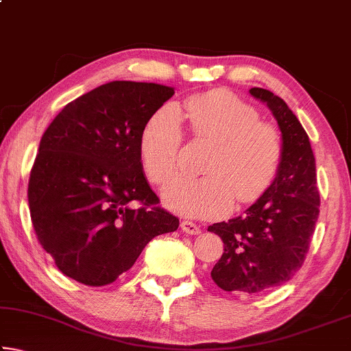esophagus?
Returning a JSON list of instances; mask_svg holds the SVG:
<instances>
[{
  "label": "esophagus",
  "mask_w": 351,
  "mask_h": 351,
  "mask_svg": "<svg viewBox=\"0 0 351 351\" xmlns=\"http://www.w3.org/2000/svg\"><path fill=\"white\" fill-rule=\"evenodd\" d=\"M181 229L184 230L186 234H190V235H197L201 232L199 226L195 224L193 221H189V219H186V221L181 223Z\"/></svg>",
  "instance_id": "esophagus-1"
}]
</instances>
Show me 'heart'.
<instances>
[{
	"label": "heart",
	"instance_id": "heart-1",
	"mask_svg": "<svg viewBox=\"0 0 351 351\" xmlns=\"http://www.w3.org/2000/svg\"><path fill=\"white\" fill-rule=\"evenodd\" d=\"M181 119L198 142H209L203 176L175 178L164 189L170 209L189 217H218L234 199L257 201L274 181L283 159V136L274 123L226 90L195 94L176 111L165 106L148 119L139 134V154L152 182L162 186L178 169L184 144Z\"/></svg>",
	"mask_w": 351,
	"mask_h": 351
}]
</instances>
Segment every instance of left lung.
<instances>
[{"label":"left lung","mask_w":351,"mask_h":351,"mask_svg":"<svg viewBox=\"0 0 351 351\" xmlns=\"http://www.w3.org/2000/svg\"><path fill=\"white\" fill-rule=\"evenodd\" d=\"M249 93L268 104L283 136L274 182L243 215L209 226L224 251L210 272L224 291L261 293L287 283L304 265L319 217L316 161L308 134L283 100L263 88Z\"/></svg>","instance_id":"left-lung-1"}]
</instances>
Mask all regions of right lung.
Masks as SVG:
<instances>
[{
  "label": "right lung",
  "mask_w": 351,
  "mask_h": 351,
  "mask_svg": "<svg viewBox=\"0 0 351 351\" xmlns=\"http://www.w3.org/2000/svg\"><path fill=\"white\" fill-rule=\"evenodd\" d=\"M175 94L116 80L77 97L41 136L27 184L35 235L64 276L105 287L180 219L159 206L142 171L139 134Z\"/></svg>",
  "instance_id": "right-lung-1"
}]
</instances>
